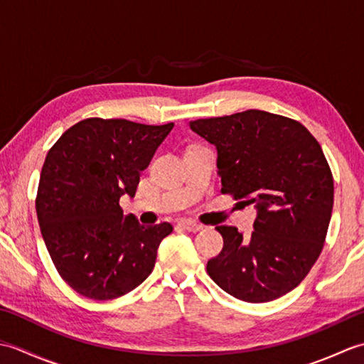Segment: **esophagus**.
Masks as SVG:
<instances>
[{"instance_id": "34e87169", "label": "esophagus", "mask_w": 364, "mask_h": 364, "mask_svg": "<svg viewBox=\"0 0 364 364\" xmlns=\"http://www.w3.org/2000/svg\"><path fill=\"white\" fill-rule=\"evenodd\" d=\"M180 227H183L184 230H188V231H192V233H197V231L203 230L202 223H197V222H192V220H183V222H180Z\"/></svg>"}]
</instances>
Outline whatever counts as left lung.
I'll return each instance as SVG.
<instances>
[{
    "mask_svg": "<svg viewBox=\"0 0 364 364\" xmlns=\"http://www.w3.org/2000/svg\"><path fill=\"white\" fill-rule=\"evenodd\" d=\"M189 125L218 149L222 194L258 211L249 237L215 227L223 249L208 261V275L252 304L284 296L319 258L333 210V175L319 142L297 120L258 109Z\"/></svg>",
    "mask_w": 364,
    "mask_h": 364,
    "instance_id": "obj_1",
    "label": "left lung"
}]
</instances>
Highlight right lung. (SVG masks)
Wrapping results in <instances>:
<instances>
[{
  "mask_svg": "<svg viewBox=\"0 0 364 364\" xmlns=\"http://www.w3.org/2000/svg\"><path fill=\"white\" fill-rule=\"evenodd\" d=\"M172 128L92 117L68 128L46 154L38 225L59 275L81 296L117 299L151 274L173 227L141 225L123 214L120 197H134L141 172Z\"/></svg>",
  "mask_w": 364,
  "mask_h": 364,
  "instance_id": "right-lung-1",
  "label": "right lung"
}]
</instances>
